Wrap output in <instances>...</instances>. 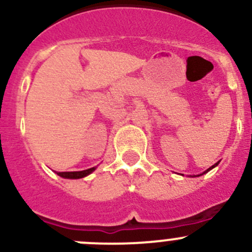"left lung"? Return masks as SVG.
Returning a JSON list of instances; mask_svg holds the SVG:
<instances>
[{
    "label": "left lung",
    "instance_id": "1",
    "mask_svg": "<svg viewBox=\"0 0 252 252\" xmlns=\"http://www.w3.org/2000/svg\"><path fill=\"white\" fill-rule=\"evenodd\" d=\"M218 163H220V161H218V162H217V163H215V164H213V166H211V167H210V168H208V169H206V171L204 172V173H201V174L196 175V177H200V175H204V174H206V173H207V172H210V171H211V169H213V168H215V167H217V166H218ZM194 177H195V175H194Z\"/></svg>",
    "mask_w": 252,
    "mask_h": 252
}]
</instances>
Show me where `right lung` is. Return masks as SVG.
Wrapping results in <instances>:
<instances>
[{
    "label": "right lung",
    "mask_w": 252,
    "mask_h": 252,
    "mask_svg": "<svg viewBox=\"0 0 252 252\" xmlns=\"http://www.w3.org/2000/svg\"><path fill=\"white\" fill-rule=\"evenodd\" d=\"M96 169V167H93V168L84 169V171L79 172H56L60 177L64 178V179H80V178L86 177V175L91 174Z\"/></svg>",
    "instance_id": "add662e5"
}]
</instances>
